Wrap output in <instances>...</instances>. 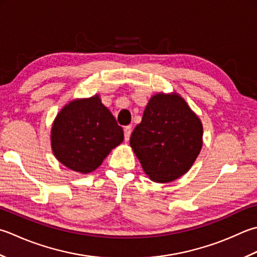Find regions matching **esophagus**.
Returning <instances> with one entry per match:
<instances>
[{
	"label": "esophagus",
	"mask_w": 257,
	"mask_h": 257,
	"mask_svg": "<svg viewBox=\"0 0 257 257\" xmlns=\"http://www.w3.org/2000/svg\"><path fill=\"white\" fill-rule=\"evenodd\" d=\"M132 130H133V125H125L124 129H123V134H124V140L125 142H128L129 138H130V135H132Z\"/></svg>",
	"instance_id": "1"
}]
</instances>
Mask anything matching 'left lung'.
I'll list each match as a JSON object with an SVG mask.
<instances>
[{
    "label": "left lung",
    "mask_w": 257,
    "mask_h": 257,
    "mask_svg": "<svg viewBox=\"0 0 257 257\" xmlns=\"http://www.w3.org/2000/svg\"><path fill=\"white\" fill-rule=\"evenodd\" d=\"M199 118L178 94L158 93L149 100L130 146L149 178L169 183L192 167L203 145Z\"/></svg>",
    "instance_id": "obj_1"
}]
</instances>
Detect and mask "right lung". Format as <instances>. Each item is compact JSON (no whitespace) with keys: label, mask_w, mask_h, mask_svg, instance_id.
Instances as JSON below:
<instances>
[{"label":"right lung","mask_w":257,"mask_h":257,"mask_svg":"<svg viewBox=\"0 0 257 257\" xmlns=\"http://www.w3.org/2000/svg\"><path fill=\"white\" fill-rule=\"evenodd\" d=\"M122 140V128L98 95L65 105L51 130L55 157L68 168L82 174L97 169Z\"/></svg>","instance_id":"obj_1"}]
</instances>
